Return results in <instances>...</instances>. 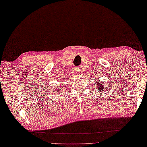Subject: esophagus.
I'll return each instance as SVG.
<instances>
[{
	"mask_svg": "<svg viewBox=\"0 0 147 147\" xmlns=\"http://www.w3.org/2000/svg\"><path fill=\"white\" fill-rule=\"evenodd\" d=\"M78 71H80V68H78V70H77Z\"/></svg>",
	"mask_w": 147,
	"mask_h": 147,
	"instance_id": "esophagus-1",
	"label": "esophagus"
}]
</instances>
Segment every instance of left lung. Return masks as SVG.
<instances>
[{
  "mask_svg": "<svg viewBox=\"0 0 147 147\" xmlns=\"http://www.w3.org/2000/svg\"><path fill=\"white\" fill-rule=\"evenodd\" d=\"M95 86L96 87V90L98 91H100V92L102 93V91H104L105 90H106V84H105V83L103 82L102 81L100 82L99 81H96L95 83Z\"/></svg>",
  "mask_w": 147,
  "mask_h": 147,
  "instance_id": "1",
  "label": "left lung"
}]
</instances>
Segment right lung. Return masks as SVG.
<instances>
[{
    "instance_id": "1",
    "label": "right lung",
    "mask_w": 147,
    "mask_h": 147,
    "mask_svg": "<svg viewBox=\"0 0 147 147\" xmlns=\"http://www.w3.org/2000/svg\"><path fill=\"white\" fill-rule=\"evenodd\" d=\"M58 91H59H59H60V90H57V89H56V92H57V93H58Z\"/></svg>"
}]
</instances>
